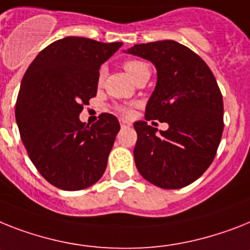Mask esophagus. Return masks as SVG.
Wrapping results in <instances>:
<instances>
[{
	"label": "esophagus",
	"mask_w": 250,
	"mask_h": 250,
	"mask_svg": "<svg viewBox=\"0 0 250 250\" xmlns=\"http://www.w3.org/2000/svg\"><path fill=\"white\" fill-rule=\"evenodd\" d=\"M120 125H121V127L131 126V124H130L129 121H126V120H120Z\"/></svg>",
	"instance_id": "obj_1"
}]
</instances>
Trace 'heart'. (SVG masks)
<instances>
[{
	"mask_svg": "<svg viewBox=\"0 0 250 250\" xmlns=\"http://www.w3.org/2000/svg\"><path fill=\"white\" fill-rule=\"evenodd\" d=\"M124 67L126 70V73L129 74L134 80L139 75L140 73H143L144 70H148V65L143 61H140V60H127L124 63ZM103 76H104V69H101L100 71V80L103 79ZM115 110L117 111L119 113H121L123 116H130L131 115V110H130V107L125 106V104H116L115 106Z\"/></svg>",
	"mask_w": 250,
	"mask_h": 250,
	"instance_id": "obj_1",
	"label": "heart"
}]
</instances>
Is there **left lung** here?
Instances as JSON below:
<instances>
[{"label":"left lung","mask_w":250,"mask_h":250,"mask_svg":"<svg viewBox=\"0 0 250 250\" xmlns=\"http://www.w3.org/2000/svg\"><path fill=\"white\" fill-rule=\"evenodd\" d=\"M127 53L157 69L146 121L134 123L138 171L156 187H187L212 164L224 131V101L216 78L197 53L175 41L135 44ZM150 120L167 122L169 129L157 134L147 125Z\"/></svg>","instance_id":"8db88e82"}]
</instances>
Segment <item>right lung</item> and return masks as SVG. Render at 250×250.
Returning a JSON list of instances; mask_svg holds the SVG:
<instances>
[{"label":"right lung","mask_w":250,"mask_h":250,"mask_svg":"<svg viewBox=\"0 0 250 250\" xmlns=\"http://www.w3.org/2000/svg\"><path fill=\"white\" fill-rule=\"evenodd\" d=\"M123 42L66 37L38 53L24 74L15 106L20 138L39 174L62 190L96 184L120 124L101 113L92 126L79 120L96 97L100 67Z\"/></svg>","instance_id":"1"}]
</instances>
